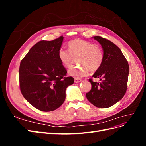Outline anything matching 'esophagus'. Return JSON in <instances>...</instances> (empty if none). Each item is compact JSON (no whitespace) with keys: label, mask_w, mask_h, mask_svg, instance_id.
Wrapping results in <instances>:
<instances>
[{"label":"esophagus","mask_w":146,"mask_h":146,"mask_svg":"<svg viewBox=\"0 0 146 146\" xmlns=\"http://www.w3.org/2000/svg\"><path fill=\"white\" fill-rule=\"evenodd\" d=\"M82 81V80L80 78H74V82L75 83H79Z\"/></svg>","instance_id":"esophagus-1"}]
</instances>
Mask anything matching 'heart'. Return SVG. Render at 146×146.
Listing matches in <instances>:
<instances>
[{
	"label": "heart",
	"instance_id": "heart-1",
	"mask_svg": "<svg viewBox=\"0 0 146 146\" xmlns=\"http://www.w3.org/2000/svg\"><path fill=\"white\" fill-rule=\"evenodd\" d=\"M69 50L61 48L58 58L61 63L66 68L71 67L75 58H78V64L83 66L70 68L68 74L75 78L87 76L90 72L98 70L102 64L104 53L93 43L80 39H76L68 43Z\"/></svg>",
	"mask_w": 146,
	"mask_h": 146
}]
</instances>
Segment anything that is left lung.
I'll use <instances>...</instances> for the list:
<instances>
[{
    "label": "left lung",
    "instance_id": "left-lung-1",
    "mask_svg": "<svg viewBox=\"0 0 146 146\" xmlns=\"http://www.w3.org/2000/svg\"><path fill=\"white\" fill-rule=\"evenodd\" d=\"M93 38L102 47L104 60L92 77L99 78L102 82L89 79L92 87L86 96L96 107L108 108L121 100L125 94L129 66L120 48L113 42L100 36Z\"/></svg>",
    "mask_w": 146,
    "mask_h": 146
}]
</instances>
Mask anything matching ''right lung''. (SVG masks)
Instances as JSON below:
<instances>
[{"label":"right lung","instance_id":"1","mask_svg":"<svg viewBox=\"0 0 146 146\" xmlns=\"http://www.w3.org/2000/svg\"><path fill=\"white\" fill-rule=\"evenodd\" d=\"M64 37L40 41L30 48L21 61L19 85L28 102L42 111L60 107L66 98V90L74 78L66 77V70L58 58Z\"/></svg>","mask_w":146,"mask_h":146}]
</instances>
